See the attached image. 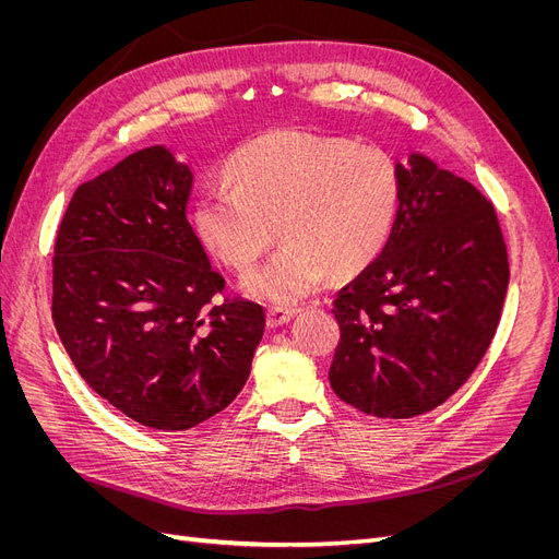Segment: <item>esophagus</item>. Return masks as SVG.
<instances>
[{"label":"esophagus","mask_w":559,"mask_h":559,"mask_svg":"<svg viewBox=\"0 0 559 559\" xmlns=\"http://www.w3.org/2000/svg\"><path fill=\"white\" fill-rule=\"evenodd\" d=\"M296 312H298L296 308H284V306L267 308V326L277 329V326L289 324V321L296 317Z\"/></svg>","instance_id":"obj_1"}]
</instances>
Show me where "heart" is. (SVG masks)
Masks as SVG:
<instances>
[{
    "label": "heart",
    "instance_id": "obj_1",
    "mask_svg": "<svg viewBox=\"0 0 559 559\" xmlns=\"http://www.w3.org/2000/svg\"><path fill=\"white\" fill-rule=\"evenodd\" d=\"M230 183H212L195 202V228L216 259L238 273L286 240L245 286L275 302L314 292L329 270L357 275L396 224L399 165L376 144L282 128L235 151Z\"/></svg>",
    "mask_w": 559,
    "mask_h": 559
}]
</instances>
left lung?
Segmentation results:
<instances>
[{"instance_id": "obj_1", "label": "left lung", "mask_w": 559, "mask_h": 559, "mask_svg": "<svg viewBox=\"0 0 559 559\" xmlns=\"http://www.w3.org/2000/svg\"><path fill=\"white\" fill-rule=\"evenodd\" d=\"M392 235L333 300L337 399L405 419L445 403L497 333L509 253L495 205L471 181L413 154L399 165Z\"/></svg>"}]
</instances>
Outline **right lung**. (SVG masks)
Masks as SVG:
<instances>
[{
	"instance_id": "right-lung-1",
	"label": "right lung",
	"mask_w": 559,
	"mask_h": 559,
	"mask_svg": "<svg viewBox=\"0 0 559 559\" xmlns=\"http://www.w3.org/2000/svg\"><path fill=\"white\" fill-rule=\"evenodd\" d=\"M193 175L165 146L81 183L53 249V324L81 378L160 431L191 429L245 386L265 314L224 296L186 218Z\"/></svg>"
}]
</instances>
